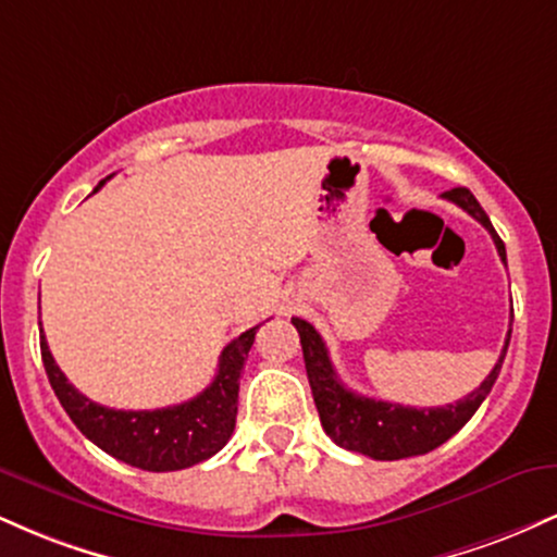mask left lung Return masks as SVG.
<instances>
[{"label": "left lung", "instance_id": "1", "mask_svg": "<svg viewBox=\"0 0 557 557\" xmlns=\"http://www.w3.org/2000/svg\"><path fill=\"white\" fill-rule=\"evenodd\" d=\"M445 198L469 212L476 222L487 227V233L495 240L497 253L505 261V243L500 235L492 227L490 216L479 207V201L469 188H453L447 190ZM298 335L300 348H304L306 374H309L311 395H314L319 419H322L324 432L330 434L332 443H337L345 450L361 453V456L374 458V461H398V458L424 456V453L434 450L450 440L461 426L476 413L482 400L487 398L492 385H495L497 374H500L505 350L510 343V330L505 337L503 354L497 359L495 369L487 374V380L479 385L474 393L466 398L447 403L440 408H411L400 406V403L374 400L363 398V395L354 393L341 382L335 367H332L327 345H324L322 335L311 327L306 319H293Z\"/></svg>", "mask_w": 557, "mask_h": 557}]
</instances>
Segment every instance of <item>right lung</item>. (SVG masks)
I'll return each instance as SVG.
<instances>
[{"label": "right lung", "instance_id": "right-lung-1", "mask_svg": "<svg viewBox=\"0 0 557 557\" xmlns=\"http://www.w3.org/2000/svg\"><path fill=\"white\" fill-rule=\"evenodd\" d=\"M110 181V177H107ZM107 181L96 185L101 188ZM259 327L246 330L225 345L220 369L203 393L177 406L154 408V411H117L99 406L78 393L57 367L47 337L41 335V359L49 385L60 398L73 424L110 453L117 461L144 471H181L196 466L227 445L238 417V387L243 363L248 359Z\"/></svg>", "mask_w": 557, "mask_h": 557}]
</instances>
